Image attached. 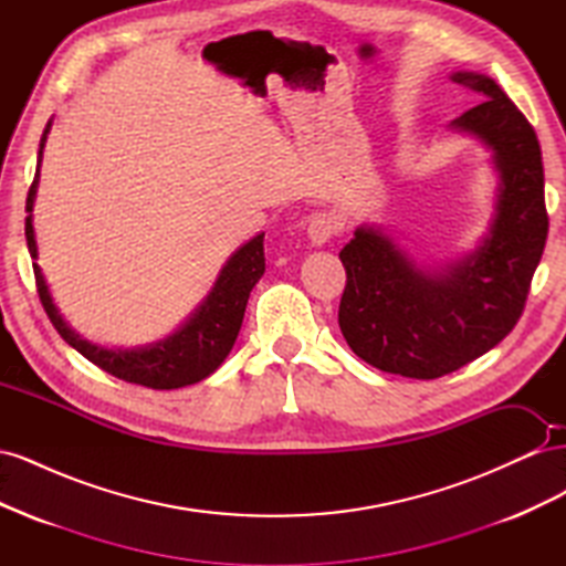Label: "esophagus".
<instances>
[{"label": "esophagus", "mask_w": 566, "mask_h": 566, "mask_svg": "<svg viewBox=\"0 0 566 566\" xmlns=\"http://www.w3.org/2000/svg\"><path fill=\"white\" fill-rule=\"evenodd\" d=\"M337 233V224L331 214L318 212L312 217L310 221V229H306V235H310V241L314 248H323L325 243H331V238Z\"/></svg>", "instance_id": "1"}]
</instances>
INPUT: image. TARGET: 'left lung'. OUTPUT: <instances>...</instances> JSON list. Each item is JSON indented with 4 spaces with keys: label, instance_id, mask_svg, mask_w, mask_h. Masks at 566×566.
Here are the masks:
<instances>
[{
    "label": "left lung",
    "instance_id": "1",
    "mask_svg": "<svg viewBox=\"0 0 566 566\" xmlns=\"http://www.w3.org/2000/svg\"><path fill=\"white\" fill-rule=\"evenodd\" d=\"M479 104L451 123L491 150L493 219L479 245L443 266L416 262L382 227L361 224L342 248L347 285L339 331L385 373L434 380L493 349L515 328L547 238L541 146L491 77L451 73Z\"/></svg>",
    "mask_w": 566,
    "mask_h": 566
}]
</instances>
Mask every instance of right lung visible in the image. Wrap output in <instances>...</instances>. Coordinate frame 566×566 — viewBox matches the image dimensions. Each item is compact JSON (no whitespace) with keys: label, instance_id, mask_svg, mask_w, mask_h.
<instances>
[{"label":"right lung","instance_id":"obj_1","mask_svg":"<svg viewBox=\"0 0 566 566\" xmlns=\"http://www.w3.org/2000/svg\"><path fill=\"white\" fill-rule=\"evenodd\" d=\"M49 129L51 119L46 123L40 139L38 172L25 200V241L32 260H38V241L35 229H32V208H35L40 165ZM32 269H35L38 293L44 312L67 345L77 349L84 358H90V361L101 370H106L125 382L144 385L150 389H179L208 378V375H212L221 364H224V358L233 349L238 331H241L243 325L250 290L264 276V233H256L252 241H248L229 256V262L219 271L210 295L202 300L198 310L188 316L172 335H167L158 342H150V345L129 349L101 347L75 333L61 316L59 306L54 304V297L49 293V285L40 264L32 262Z\"/></svg>","mask_w":566,"mask_h":566}]
</instances>
